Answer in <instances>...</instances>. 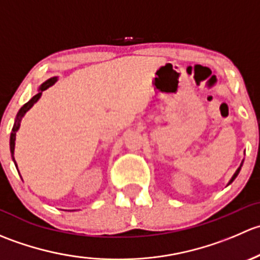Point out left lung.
<instances>
[{
    "label": "left lung",
    "mask_w": 260,
    "mask_h": 260,
    "mask_svg": "<svg viewBox=\"0 0 260 260\" xmlns=\"http://www.w3.org/2000/svg\"><path fill=\"white\" fill-rule=\"evenodd\" d=\"M243 162H244V159H243V161H242V164H240V166H239V167H238V170H237V171H235V174H234V175H233V177H232V179H230V181H229V183H228V186H229V185H230V183H232V182H233V181H234L235 179H237V176H238V175H239L240 170H242V166H243Z\"/></svg>",
    "instance_id": "1"
}]
</instances>
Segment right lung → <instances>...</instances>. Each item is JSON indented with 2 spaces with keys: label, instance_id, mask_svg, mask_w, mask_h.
Returning <instances> with one entry per match:
<instances>
[{
  "label": "right lung",
  "instance_id": "1",
  "mask_svg": "<svg viewBox=\"0 0 260 260\" xmlns=\"http://www.w3.org/2000/svg\"><path fill=\"white\" fill-rule=\"evenodd\" d=\"M57 79H59V77H52V78H50V79L44 81V83L41 84L40 86H39L38 93H36L35 95H34L32 98H31L30 101L27 102V103L23 104V106L20 108V111L17 112L16 118H15L14 127H12V131H11V136H10V151H11L12 161H14L15 166H16V167H17V165H16V161H15V157H14V154H15V141H16V133H17V131L20 129L21 120H22V118L25 117V114L27 113V112L30 111L31 108H32L34 104L38 103V101L41 98V95H43V91L46 90V89L50 88V86L54 85V84L57 81ZM17 171H18V170H17Z\"/></svg>",
  "mask_w": 260,
  "mask_h": 260
}]
</instances>
